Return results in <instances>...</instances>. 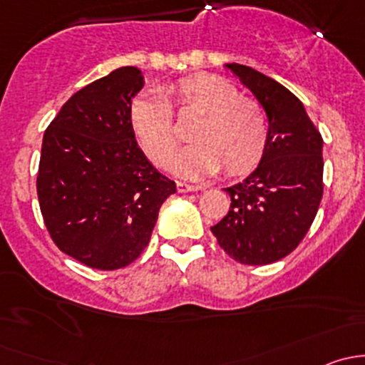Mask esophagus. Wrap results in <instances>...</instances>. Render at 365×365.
<instances>
[{
    "mask_svg": "<svg viewBox=\"0 0 365 365\" xmlns=\"http://www.w3.org/2000/svg\"><path fill=\"white\" fill-rule=\"evenodd\" d=\"M176 187H178L180 192H196V190L205 189L203 185H190V183H185V182H178L176 183Z\"/></svg>",
    "mask_w": 365,
    "mask_h": 365,
    "instance_id": "34e87169",
    "label": "esophagus"
}]
</instances>
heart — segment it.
Instances as JSON below:
<instances>
[{
  "label": "heart",
  "instance_id": "heart-1",
  "mask_svg": "<svg viewBox=\"0 0 365 365\" xmlns=\"http://www.w3.org/2000/svg\"><path fill=\"white\" fill-rule=\"evenodd\" d=\"M171 108L197 111L190 138L171 169L175 175L197 178L215 173L222 164L227 175H244L261 160L268 141V120L252 98L242 97L230 81L212 73H196L157 93L139 95L130 106V125L146 155L165 164L175 153L176 139Z\"/></svg>",
  "mask_w": 365,
  "mask_h": 365
}]
</instances>
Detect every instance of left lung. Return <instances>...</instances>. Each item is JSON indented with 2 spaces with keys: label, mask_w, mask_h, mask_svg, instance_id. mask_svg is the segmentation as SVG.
<instances>
[{
  "label": "left lung",
  "mask_w": 365,
  "mask_h": 365,
  "mask_svg": "<svg viewBox=\"0 0 365 365\" xmlns=\"http://www.w3.org/2000/svg\"><path fill=\"white\" fill-rule=\"evenodd\" d=\"M224 68L264 109L268 141L251 175L224 189L230 212L212 233L238 263L270 264L297 249L314 220L323 196V139L288 88L247 65Z\"/></svg>",
  "instance_id": "obj_1"
}]
</instances>
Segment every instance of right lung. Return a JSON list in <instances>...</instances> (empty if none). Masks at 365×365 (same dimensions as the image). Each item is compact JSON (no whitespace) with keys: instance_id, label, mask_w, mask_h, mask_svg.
<instances>
[{"instance_id":"right-lung-1","label":"right lung","mask_w":365,"mask_h":365,"mask_svg":"<svg viewBox=\"0 0 365 365\" xmlns=\"http://www.w3.org/2000/svg\"><path fill=\"white\" fill-rule=\"evenodd\" d=\"M145 72L120 67L73 93L47 127L36 192L60 251L90 268L118 270L148 245L176 183L138 146L132 98Z\"/></svg>"}]
</instances>
